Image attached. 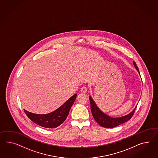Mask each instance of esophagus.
I'll return each mask as SVG.
<instances>
[{
	"instance_id": "obj_1",
	"label": "esophagus",
	"mask_w": 158,
	"mask_h": 158,
	"mask_svg": "<svg viewBox=\"0 0 158 158\" xmlns=\"http://www.w3.org/2000/svg\"><path fill=\"white\" fill-rule=\"evenodd\" d=\"M81 91L82 92H84V93H86L87 92V88L85 86H82L81 88Z\"/></svg>"
}]
</instances>
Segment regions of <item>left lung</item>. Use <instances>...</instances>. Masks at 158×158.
<instances>
[{
  "label": "left lung",
  "mask_w": 158,
  "mask_h": 158,
  "mask_svg": "<svg viewBox=\"0 0 158 158\" xmlns=\"http://www.w3.org/2000/svg\"><path fill=\"white\" fill-rule=\"evenodd\" d=\"M133 64L135 68L139 72V69L136 62L134 61ZM89 100H90V109H91V112L92 113L93 118L99 125L104 128H113V127L119 126L125 122H127L128 120H129L131 118V117H132V116L134 115L135 113V109L137 107L136 106V108L134 109V110L132 112H131L130 114H127V116L121 117H117V118H112V117H109V116L105 114V113H103L102 111H101L97 107V105L95 104V102H94L93 99L90 96L89 97Z\"/></svg>",
  "instance_id": "8db88e82"
}]
</instances>
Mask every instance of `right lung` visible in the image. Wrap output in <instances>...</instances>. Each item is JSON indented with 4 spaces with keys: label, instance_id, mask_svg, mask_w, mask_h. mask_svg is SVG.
Returning <instances> with one entry per match:
<instances>
[{
    "label": "right lung",
    "instance_id": "right-lung-1",
    "mask_svg": "<svg viewBox=\"0 0 158 158\" xmlns=\"http://www.w3.org/2000/svg\"><path fill=\"white\" fill-rule=\"evenodd\" d=\"M76 97L77 94H75L59 108L48 114H38L23 110L27 117L37 125L47 128H54L65 122Z\"/></svg>",
    "mask_w": 158,
    "mask_h": 158
}]
</instances>
